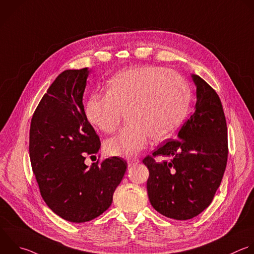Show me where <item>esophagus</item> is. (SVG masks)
<instances>
[{"instance_id":"obj_1","label":"esophagus","mask_w":254,"mask_h":254,"mask_svg":"<svg viewBox=\"0 0 254 254\" xmlns=\"http://www.w3.org/2000/svg\"><path fill=\"white\" fill-rule=\"evenodd\" d=\"M137 163H139V159H137V158H128L127 159L128 166H132V165H135Z\"/></svg>"}]
</instances>
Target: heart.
I'll use <instances>...</instances> for the list:
<instances>
[{
    "label": "heart",
    "mask_w": 254,
    "mask_h": 254,
    "mask_svg": "<svg viewBox=\"0 0 254 254\" xmlns=\"http://www.w3.org/2000/svg\"><path fill=\"white\" fill-rule=\"evenodd\" d=\"M106 94L93 93L86 103L88 121L106 133L116 131L126 113L129 124L108 139L109 155L132 157L151 138L170 136L182 124L189 108V88L181 74L155 65L122 70L106 82Z\"/></svg>",
    "instance_id": "b5f03b06"
}]
</instances>
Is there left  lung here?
I'll use <instances>...</instances> for the list:
<instances>
[{
    "label": "left lung",
    "instance_id": "1",
    "mask_svg": "<svg viewBox=\"0 0 254 254\" xmlns=\"http://www.w3.org/2000/svg\"><path fill=\"white\" fill-rule=\"evenodd\" d=\"M196 103L178 139L166 141L142 162L149 178L152 207L177 220L193 218L212 201L227 162V127L219 97L199 75L191 73ZM161 155L166 161L155 162Z\"/></svg>",
    "mask_w": 254,
    "mask_h": 254
}]
</instances>
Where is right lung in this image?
I'll return each mask as SVG.
<instances>
[{
	"mask_svg": "<svg viewBox=\"0 0 254 254\" xmlns=\"http://www.w3.org/2000/svg\"><path fill=\"white\" fill-rule=\"evenodd\" d=\"M90 70L66 69L51 84L32 118L30 158L47 205L62 218L90 221L105 212L127 163L113 156L91 166L87 155L101 148L82 105Z\"/></svg>",
	"mask_w": 254,
	"mask_h": 254,
	"instance_id": "right-lung-1",
	"label": "right lung"
}]
</instances>
